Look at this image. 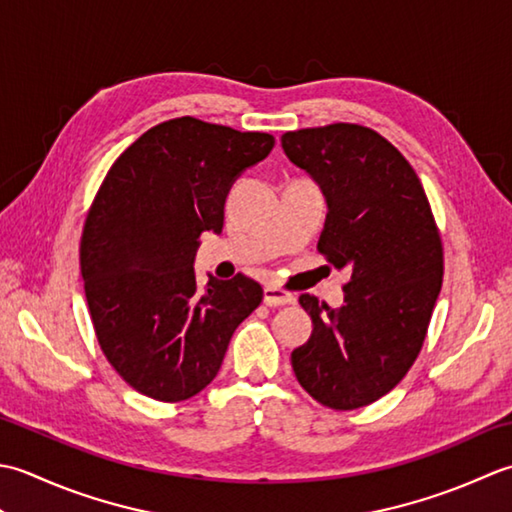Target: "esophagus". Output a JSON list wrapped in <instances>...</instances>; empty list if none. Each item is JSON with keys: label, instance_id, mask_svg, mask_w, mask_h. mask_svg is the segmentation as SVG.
<instances>
[{"label": "esophagus", "instance_id": "obj_1", "mask_svg": "<svg viewBox=\"0 0 512 512\" xmlns=\"http://www.w3.org/2000/svg\"><path fill=\"white\" fill-rule=\"evenodd\" d=\"M263 302L267 307H283V305H294L296 298L291 294H285V291L278 287H265Z\"/></svg>", "mask_w": 512, "mask_h": 512}]
</instances>
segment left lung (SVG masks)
Masks as SVG:
<instances>
[{
  "label": "left lung",
  "instance_id": "1",
  "mask_svg": "<svg viewBox=\"0 0 512 512\" xmlns=\"http://www.w3.org/2000/svg\"><path fill=\"white\" fill-rule=\"evenodd\" d=\"M280 143L327 201L318 249L351 274L336 309L300 296L314 331L291 367L320 404L360 409L389 393L422 349L442 289L440 234L417 174L378 132L333 123Z\"/></svg>",
  "mask_w": 512,
  "mask_h": 512
}]
</instances>
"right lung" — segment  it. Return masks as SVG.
I'll use <instances>...</instances> for the list:
<instances>
[{"mask_svg": "<svg viewBox=\"0 0 512 512\" xmlns=\"http://www.w3.org/2000/svg\"><path fill=\"white\" fill-rule=\"evenodd\" d=\"M271 148L265 132L172 119L141 134L99 187L81 236L92 325L108 362L152 400L203 391L263 300L243 274L198 287L194 258L198 236L223 232L234 181Z\"/></svg>", "mask_w": 512, "mask_h": 512, "instance_id": "obj_1", "label": "right lung"}]
</instances>
